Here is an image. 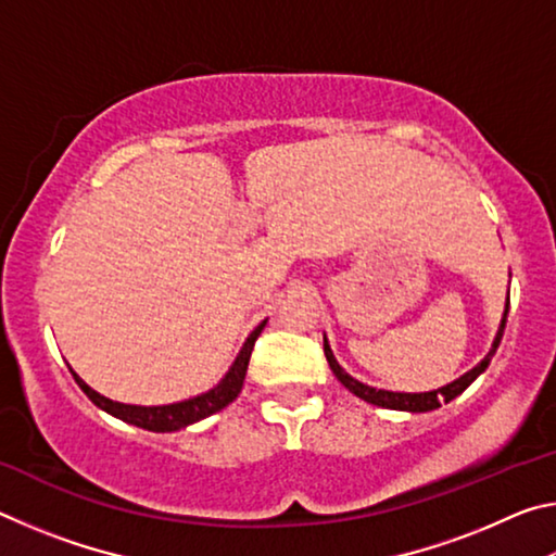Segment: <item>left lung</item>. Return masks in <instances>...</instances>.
I'll return each mask as SVG.
<instances>
[{"mask_svg": "<svg viewBox=\"0 0 556 556\" xmlns=\"http://www.w3.org/2000/svg\"><path fill=\"white\" fill-rule=\"evenodd\" d=\"M507 312H510V294H507V301H505V312H503V318H501V326H497V333L493 338V345L491 351H488V355L483 357L481 363L476 365V368H470L468 372L460 375V378H456L454 382L444 384V388L439 390H429V392H392V390H378V388H370V384H365L361 380H355L353 375H348L341 363L336 361V355L331 351V345H328V338L324 336V353H326V361L328 365H331V370L338 380H341V384L345 390H351L355 397H361L365 402L375 404V407H384V409H397V412H412V414H419V412H431V409H439L441 404L444 402H451L456 400L460 392H464L470 382H473L478 375H483L488 365H491L493 355L497 351V345H501L503 341V331H505V321H507Z\"/></svg>", "mask_w": 556, "mask_h": 556, "instance_id": "obj_1", "label": "left lung"}]
</instances>
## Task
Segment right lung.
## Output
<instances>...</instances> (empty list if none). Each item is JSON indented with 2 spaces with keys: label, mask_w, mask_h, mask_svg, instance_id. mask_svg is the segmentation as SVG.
I'll list each match as a JSON object with an SVG mask.
<instances>
[{
  "label": "right lung",
  "mask_w": 556,
  "mask_h": 556,
  "mask_svg": "<svg viewBox=\"0 0 556 556\" xmlns=\"http://www.w3.org/2000/svg\"><path fill=\"white\" fill-rule=\"evenodd\" d=\"M265 326H267V318L255 328V331L248 336V341L242 343L238 357H235V363L230 365V370L225 372V378L218 384H215V388H211L208 392H203V394H195V397L174 402V404H156V407H142V404L115 402V400L105 397V394L92 390L90 384L83 380L73 368H71V372H73L75 382H78V388L86 392L90 402L98 404L102 412H108V414H112V417L127 421V425H135L139 429L156 431V434H166V431L186 429L188 425H195V421L211 417V414L220 412L223 407H228V404L235 397H238L240 390H242L244 375H248V363H250L252 348H255V341L260 338L262 328H265Z\"/></svg>",
  "instance_id": "right-lung-1"
}]
</instances>
